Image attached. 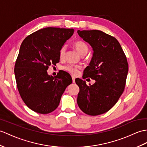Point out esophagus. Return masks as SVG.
<instances>
[{
	"mask_svg": "<svg viewBox=\"0 0 147 147\" xmlns=\"http://www.w3.org/2000/svg\"><path fill=\"white\" fill-rule=\"evenodd\" d=\"M72 80H73V83H75V78L74 76H72Z\"/></svg>",
	"mask_w": 147,
	"mask_h": 147,
	"instance_id": "esophagus-1",
	"label": "esophagus"
}]
</instances>
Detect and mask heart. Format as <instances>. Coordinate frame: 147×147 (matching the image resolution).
<instances>
[{"mask_svg":"<svg viewBox=\"0 0 147 147\" xmlns=\"http://www.w3.org/2000/svg\"><path fill=\"white\" fill-rule=\"evenodd\" d=\"M73 46L75 49L76 50L77 52L79 53L81 56H84L88 51V46L87 44L83 41V40H78L75 41L73 43ZM66 54V47L63 46L61 47L59 51V57L61 59L64 58ZM80 67L77 66L73 65H67L63 67V69L67 71L68 73L72 74L73 75H76L78 72Z\"/></svg>","mask_w":147,"mask_h":147,"instance_id":"b5f03b06","label":"heart"}]
</instances>
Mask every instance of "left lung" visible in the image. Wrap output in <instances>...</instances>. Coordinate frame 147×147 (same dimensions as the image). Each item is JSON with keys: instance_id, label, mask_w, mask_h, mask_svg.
I'll return each instance as SVG.
<instances>
[{"instance_id": "left-lung-1", "label": "left lung", "mask_w": 147, "mask_h": 147, "mask_svg": "<svg viewBox=\"0 0 147 147\" xmlns=\"http://www.w3.org/2000/svg\"><path fill=\"white\" fill-rule=\"evenodd\" d=\"M78 34L93 50L83 77L96 82L87 85L83 80H75L80 88L77 103L87 115L103 114L117 103L124 91L128 71L127 57L117 39L101 30H78Z\"/></svg>"}]
</instances>
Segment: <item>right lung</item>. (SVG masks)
<instances>
[{"label":"right lung","instance_id":"obj_1","mask_svg":"<svg viewBox=\"0 0 147 147\" xmlns=\"http://www.w3.org/2000/svg\"><path fill=\"white\" fill-rule=\"evenodd\" d=\"M73 29L46 27L26 37L20 47L14 73L23 101L30 110L47 114L59 106L72 78L65 71L47 74L51 65L59 62V51L73 36Z\"/></svg>","mask_w":147,"mask_h":147}]
</instances>
